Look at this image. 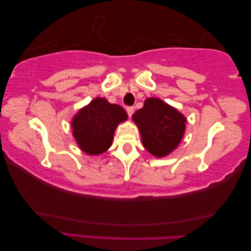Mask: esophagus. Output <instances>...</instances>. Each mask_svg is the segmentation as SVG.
Segmentation results:
<instances>
[{"mask_svg": "<svg viewBox=\"0 0 251 251\" xmlns=\"http://www.w3.org/2000/svg\"><path fill=\"white\" fill-rule=\"evenodd\" d=\"M126 112H127V116H129L130 118H131L132 115L134 114V107H133V106H129V107H126Z\"/></svg>", "mask_w": 251, "mask_h": 251, "instance_id": "34e87169", "label": "esophagus"}]
</instances>
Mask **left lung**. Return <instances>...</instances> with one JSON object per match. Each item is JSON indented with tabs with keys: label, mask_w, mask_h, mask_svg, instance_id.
<instances>
[{
	"label": "left lung",
	"mask_w": 251,
	"mask_h": 251,
	"mask_svg": "<svg viewBox=\"0 0 251 251\" xmlns=\"http://www.w3.org/2000/svg\"><path fill=\"white\" fill-rule=\"evenodd\" d=\"M132 118L139 126L143 145L157 157L170 154L185 131L184 116L159 99H147Z\"/></svg>",
	"instance_id": "1"
}]
</instances>
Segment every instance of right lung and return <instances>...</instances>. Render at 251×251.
Wrapping results in <instances>:
<instances>
[{"instance_id": "1", "label": "right lung", "mask_w": 251, "mask_h": 251, "mask_svg": "<svg viewBox=\"0 0 251 251\" xmlns=\"http://www.w3.org/2000/svg\"><path fill=\"white\" fill-rule=\"evenodd\" d=\"M126 118L122 107L97 97L74 118V136L86 154H101L110 147L117 126Z\"/></svg>"}]
</instances>
